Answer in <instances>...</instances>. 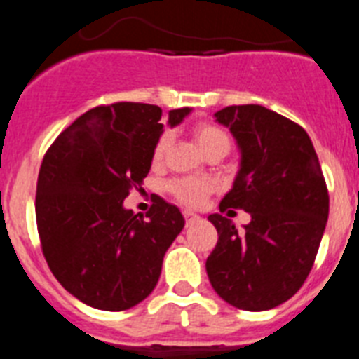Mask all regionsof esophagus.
<instances>
[{
  "label": "esophagus",
  "instance_id": "obj_1",
  "mask_svg": "<svg viewBox=\"0 0 359 359\" xmlns=\"http://www.w3.org/2000/svg\"><path fill=\"white\" fill-rule=\"evenodd\" d=\"M183 217H185V222L187 223H191V222H194V219H198V214L196 212H192V210H183Z\"/></svg>",
  "mask_w": 359,
  "mask_h": 359
}]
</instances>
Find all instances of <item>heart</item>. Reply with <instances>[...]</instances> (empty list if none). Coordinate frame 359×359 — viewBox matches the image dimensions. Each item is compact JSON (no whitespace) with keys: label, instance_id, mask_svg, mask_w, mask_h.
<instances>
[{"label":"heart","instance_id":"heart-1","mask_svg":"<svg viewBox=\"0 0 359 359\" xmlns=\"http://www.w3.org/2000/svg\"><path fill=\"white\" fill-rule=\"evenodd\" d=\"M196 143L200 145L205 154L209 156H223L231 150V136L225 128L217 127L214 123H198L192 130ZM170 143V133L165 130L161 136L156 140L154 149H152V161L159 163L163 159L167 147ZM168 192L176 198L180 203L187 207H198L205 201V198L212 191V183L207 177H180L167 185Z\"/></svg>","mask_w":359,"mask_h":359}]
</instances>
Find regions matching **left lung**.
I'll list each match as a JSON object with an SVG mask.
<instances>
[{
	"label": "left lung",
	"mask_w": 359,
	"mask_h": 359,
	"mask_svg": "<svg viewBox=\"0 0 359 359\" xmlns=\"http://www.w3.org/2000/svg\"><path fill=\"white\" fill-rule=\"evenodd\" d=\"M241 152L232 189L219 203L250 223L210 214L217 243L207 274L219 298L243 311H269L302 289L329 217V192L309 134L262 105H232L214 114Z\"/></svg>",
	"instance_id": "1"
}]
</instances>
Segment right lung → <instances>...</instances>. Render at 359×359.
Masks as SVG:
<instances>
[{
    "instance_id": "add662e5",
    "label": "right lung",
    "mask_w": 359,
    "mask_h": 359,
    "mask_svg": "<svg viewBox=\"0 0 359 359\" xmlns=\"http://www.w3.org/2000/svg\"><path fill=\"white\" fill-rule=\"evenodd\" d=\"M191 112H168L174 127ZM147 103L101 105L67 127L43 158L36 222L52 274L74 298L100 311H127L154 290L163 256L185 219L156 198L137 216L123 207L152 165L163 125Z\"/></svg>"
}]
</instances>
